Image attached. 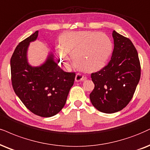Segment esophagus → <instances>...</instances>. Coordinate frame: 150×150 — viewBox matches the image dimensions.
<instances>
[{
	"instance_id": "1",
	"label": "esophagus",
	"mask_w": 150,
	"mask_h": 150,
	"mask_svg": "<svg viewBox=\"0 0 150 150\" xmlns=\"http://www.w3.org/2000/svg\"><path fill=\"white\" fill-rule=\"evenodd\" d=\"M86 80V77L83 76L80 74H76L75 76V81L76 82H79V81H85Z\"/></svg>"
}]
</instances>
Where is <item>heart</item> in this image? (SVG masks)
<instances>
[{
    "mask_svg": "<svg viewBox=\"0 0 150 150\" xmlns=\"http://www.w3.org/2000/svg\"><path fill=\"white\" fill-rule=\"evenodd\" d=\"M60 47L57 53L63 63L69 67L71 58L79 69L95 72L102 69L112 51L110 39L105 33L94 31H71L59 38Z\"/></svg>",
    "mask_w": 150,
    "mask_h": 150,
    "instance_id": "b5f03b06",
    "label": "heart"
}]
</instances>
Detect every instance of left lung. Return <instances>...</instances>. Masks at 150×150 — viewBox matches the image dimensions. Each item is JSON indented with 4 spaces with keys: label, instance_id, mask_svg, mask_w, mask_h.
I'll list each match as a JSON object with an SVG mask.
<instances>
[{
    "label": "left lung",
    "instance_id": "obj_1",
    "mask_svg": "<svg viewBox=\"0 0 150 150\" xmlns=\"http://www.w3.org/2000/svg\"><path fill=\"white\" fill-rule=\"evenodd\" d=\"M111 59L100 71L92 73L95 88L90 95L99 111L113 113L122 110L132 99L140 78L138 52L128 38L113 30Z\"/></svg>",
    "mask_w": 150,
    "mask_h": 150
}]
</instances>
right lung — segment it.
<instances>
[{
	"mask_svg": "<svg viewBox=\"0 0 150 150\" xmlns=\"http://www.w3.org/2000/svg\"><path fill=\"white\" fill-rule=\"evenodd\" d=\"M37 30L20 42L10 60L13 89L26 108L37 115L52 117L62 110L74 85L76 74L64 71L52 52L39 66H32L28 59L30 42L38 39Z\"/></svg>",
	"mask_w": 150,
	"mask_h": 150,
	"instance_id": "1",
	"label": "right lung"
}]
</instances>
